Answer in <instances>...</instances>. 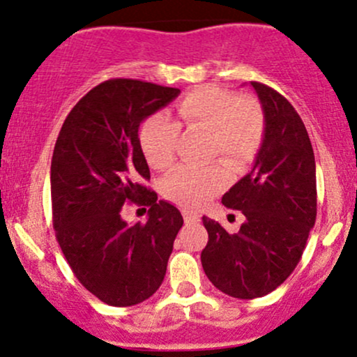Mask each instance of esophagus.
Segmentation results:
<instances>
[{
  "label": "esophagus",
  "instance_id": "esophagus-1",
  "mask_svg": "<svg viewBox=\"0 0 357 357\" xmlns=\"http://www.w3.org/2000/svg\"><path fill=\"white\" fill-rule=\"evenodd\" d=\"M182 216H183V220H185V223H197V221L201 220V218H199V214H195L189 209H182Z\"/></svg>",
  "mask_w": 357,
  "mask_h": 357
}]
</instances>
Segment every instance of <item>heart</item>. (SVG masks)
Returning <instances> with one entry per match:
<instances>
[{"mask_svg": "<svg viewBox=\"0 0 357 357\" xmlns=\"http://www.w3.org/2000/svg\"><path fill=\"white\" fill-rule=\"evenodd\" d=\"M180 128L209 131L208 160H220L231 175L248 168L262 148L266 117L252 97H236L225 88L204 85L187 91L175 105V121L155 114L139 129V144L148 165L170 170L177 160ZM225 187V174L218 165L204 168H178L163 183L170 201L197 209Z\"/></svg>", "mask_w": 357, "mask_h": 357, "instance_id": "1", "label": "heart"}]
</instances>
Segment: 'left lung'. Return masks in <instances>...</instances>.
<instances>
[{"instance_id":"8db88e82","label":"left lung","mask_w":357,"mask_h":357,"mask_svg":"<svg viewBox=\"0 0 357 357\" xmlns=\"http://www.w3.org/2000/svg\"><path fill=\"white\" fill-rule=\"evenodd\" d=\"M266 136L250 174L223 195L247 218L238 233L202 216L208 245L202 269L225 294L254 300L281 286L300 262L317 220L315 155L301 117L274 88L252 82Z\"/></svg>"}]
</instances>
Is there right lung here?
Here are the masks:
<instances>
[{
    "label": "right lung",
    "mask_w": 357,
    "mask_h": 357,
    "mask_svg": "<svg viewBox=\"0 0 357 357\" xmlns=\"http://www.w3.org/2000/svg\"><path fill=\"white\" fill-rule=\"evenodd\" d=\"M178 88L114 78L82 98L64 121L51 163L52 225L73 274L98 300L132 306L162 286L180 211L146 185L139 124ZM126 204L149 207L146 225L121 220Z\"/></svg>",
    "instance_id": "right-lung-1"
}]
</instances>
